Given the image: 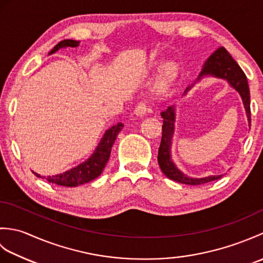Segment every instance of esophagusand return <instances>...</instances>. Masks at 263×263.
<instances>
[{"mask_svg":"<svg viewBox=\"0 0 263 263\" xmlns=\"http://www.w3.org/2000/svg\"><path fill=\"white\" fill-rule=\"evenodd\" d=\"M149 110L148 108V105L146 102H140L138 103V105L136 106L135 108V114L138 115V116H143L147 114V111Z\"/></svg>","mask_w":263,"mask_h":263,"instance_id":"34e87169","label":"esophagus"}]
</instances>
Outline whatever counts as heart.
<instances>
[{"label": "heart", "mask_w": 263, "mask_h": 263, "mask_svg": "<svg viewBox=\"0 0 263 263\" xmlns=\"http://www.w3.org/2000/svg\"><path fill=\"white\" fill-rule=\"evenodd\" d=\"M173 77H174V68H172V66H170V68L166 69L163 79L160 80L159 91H165L166 89L168 88L170 83H171V81L173 79Z\"/></svg>", "instance_id": "b5f03b06"}]
</instances>
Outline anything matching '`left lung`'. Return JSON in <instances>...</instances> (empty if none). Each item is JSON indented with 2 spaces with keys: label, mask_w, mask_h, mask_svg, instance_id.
<instances>
[{
  "label": "left lung",
  "mask_w": 263,
  "mask_h": 263,
  "mask_svg": "<svg viewBox=\"0 0 263 263\" xmlns=\"http://www.w3.org/2000/svg\"><path fill=\"white\" fill-rule=\"evenodd\" d=\"M211 74L217 78H222L231 83V86L236 89L241 95L243 99V104L245 110H247V116L249 121V126H251V108H250V89L248 85L247 76L243 70L239 68L231 54L228 53L224 47H219L216 52L212 53L209 59L205 61L203 69L198 78ZM190 88H186L185 92ZM184 92V93H185ZM161 117H163V135H161V141L158 150V164L161 172L170 178V180L176 181L178 183L189 184V185H200L211 181L218 180L222 175L208 176L203 178H192L186 175L177 168L171 159V146H172V137L174 133V123H175V108L174 106H168L165 110L161 111Z\"/></svg>",
  "instance_id": "1"
}]
</instances>
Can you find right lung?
<instances>
[{
    "label": "right lung",
    "instance_id": "right-lung-1",
    "mask_svg": "<svg viewBox=\"0 0 263 263\" xmlns=\"http://www.w3.org/2000/svg\"><path fill=\"white\" fill-rule=\"evenodd\" d=\"M79 45V42L72 41V39H64V41L60 42L58 45H55L54 48L49 54H53L60 48L63 47H77ZM123 124L119 123V124L113 125L107 131L105 132V135L102 139V141L98 144L97 149L95 150V153L89 159H87L85 163L78 165L77 167H73L69 171H66L62 174L54 175V176H41L39 174H36L39 178H46L49 183L58 184V185L62 186H78L81 184H85L90 182L95 178L98 177L104 170L105 165L107 164L110 156L111 146L115 142V139L119 135L120 131L122 130Z\"/></svg>",
    "mask_w": 263,
    "mask_h": 263
}]
</instances>
